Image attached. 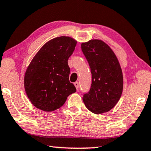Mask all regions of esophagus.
Returning a JSON list of instances; mask_svg holds the SVG:
<instances>
[{"mask_svg":"<svg viewBox=\"0 0 151 151\" xmlns=\"http://www.w3.org/2000/svg\"><path fill=\"white\" fill-rule=\"evenodd\" d=\"M74 85H75L76 89L78 90V87H79V83H78V82H75V83H74Z\"/></svg>","mask_w":151,"mask_h":151,"instance_id":"1","label":"esophagus"}]
</instances>
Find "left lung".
<instances>
[{"label":"left lung","instance_id":"8db88e82","mask_svg":"<svg viewBox=\"0 0 151 151\" xmlns=\"http://www.w3.org/2000/svg\"><path fill=\"white\" fill-rule=\"evenodd\" d=\"M81 50L91 73L89 91L83 94L87 109L95 114L112 109L123 91V73L115 54L101 40H91L81 44Z\"/></svg>","mask_w":151,"mask_h":151}]
</instances>
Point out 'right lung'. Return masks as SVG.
<instances>
[{
  "label": "right lung",
  "instance_id": "1",
  "mask_svg": "<svg viewBox=\"0 0 151 151\" xmlns=\"http://www.w3.org/2000/svg\"><path fill=\"white\" fill-rule=\"evenodd\" d=\"M76 45V40L69 37L55 38L45 44L31 61L24 76V87L36 108L53 111L76 92L75 85L69 81L68 64Z\"/></svg>",
  "mask_w": 151,
  "mask_h": 151
}]
</instances>
